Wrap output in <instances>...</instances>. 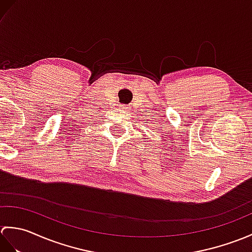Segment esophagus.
Here are the masks:
<instances>
[{
    "label": "esophagus",
    "instance_id": "34e87169",
    "mask_svg": "<svg viewBox=\"0 0 252 252\" xmlns=\"http://www.w3.org/2000/svg\"><path fill=\"white\" fill-rule=\"evenodd\" d=\"M120 109L122 111V114H127V112H130L131 107L130 106H126V105H121L120 106Z\"/></svg>",
    "mask_w": 252,
    "mask_h": 252
}]
</instances>
